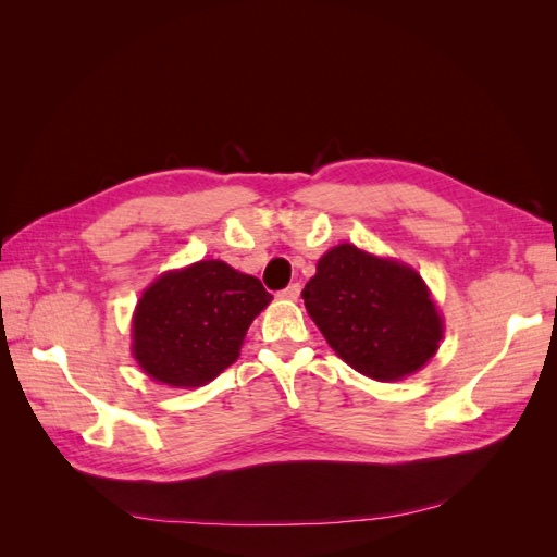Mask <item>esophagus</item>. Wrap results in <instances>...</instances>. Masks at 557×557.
Masks as SVG:
<instances>
[{
  "mask_svg": "<svg viewBox=\"0 0 557 557\" xmlns=\"http://www.w3.org/2000/svg\"><path fill=\"white\" fill-rule=\"evenodd\" d=\"M299 293H301V285H299V283H290L288 288L278 293V297H281V299H290V301H293V299H297V297H299Z\"/></svg>",
  "mask_w": 557,
  "mask_h": 557,
  "instance_id": "34e87169",
  "label": "esophagus"
}]
</instances>
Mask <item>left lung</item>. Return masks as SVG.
Returning a JSON list of instances; mask_svg holds the SVG:
<instances>
[{"instance_id":"8db88e82","label":"left lung","mask_w":557,"mask_h":557,"mask_svg":"<svg viewBox=\"0 0 557 557\" xmlns=\"http://www.w3.org/2000/svg\"><path fill=\"white\" fill-rule=\"evenodd\" d=\"M301 297L336 356L369 379L409 376L440 348L444 325L423 278L350 244L318 260Z\"/></svg>"}]
</instances>
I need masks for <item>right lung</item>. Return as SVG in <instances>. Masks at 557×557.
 I'll use <instances>...</instances> for the list:
<instances>
[{"instance_id": "1", "label": "right lung", "mask_w": 557, "mask_h": 557, "mask_svg": "<svg viewBox=\"0 0 557 557\" xmlns=\"http://www.w3.org/2000/svg\"><path fill=\"white\" fill-rule=\"evenodd\" d=\"M269 301L260 278L221 260L164 274L134 313V358L160 383L205 385L239 358L248 325Z\"/></svg>"}]
</instances>
